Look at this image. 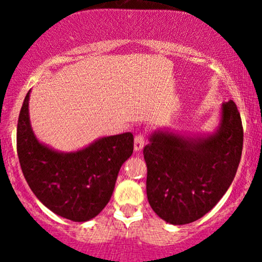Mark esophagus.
I'll return each instance as SVG.
<instances>
[{"label": "esophagus", "instance_id": "34e87169", "mask_svg": "<svg viewBox=\"0 0 262 262\" xmlns=\"http://www.w3.org/2000/svg\"><path fill=\"white\" fill-rule=\"evenodd\" d=\"M144 136L143 134H137L136 138H134V150L136 152H139V150H142V148L144 147Z\"/></svg>", "mask_w": 262, "mask_h": 262}]
</instances>
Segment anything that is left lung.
<instances>
[{
	"label": "left lung",
	"instance_id": "obj_1",
	"mask_svg": "<svg viewBox=\"0 0 262 262\" xmlns=\"http://www.w3.org/2000/svg\"><path fill=\"white\" fill-rule=\"evenodd\" d=\"M242 147L241 115L232 100L222 105L221 125L212 136L155 132L143 149L150 208L175 226L202 218L231 186Z\"/></svg>",
	"mask_w": 262,
	"mask_h": 262
}]
</instances>
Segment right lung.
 <instances>
[{
	"mask_svg": "<svg viewBox=\"0 0 262 262\" xmlns=\"http://www.w3.org/2000/svg\"><path fill=\"white\" fill-rule=\"evenodd\" d=\"M26 94L17 120V156L24 178L35 196L57 215L86 222L112 198L121 165L133 153L132 133L104 137L77 152L62 153L35 138Z\"/></svg>",
	"mask_w": 262,
	"mask_h": 262,
	"instance_id": "obj_1",
	"label": "right lung"
}]
</instances>
